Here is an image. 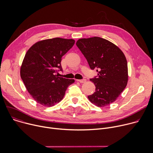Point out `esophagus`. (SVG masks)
Masks as SVG:
<instances>
[{
    "label": "esophagus",
    "instance_id": "1",
    "mask_svg": "<svg viewBox=\"0 0 153 153\" xmlns=\"http://www.w3.org/2000/svg\"><path fill=\"white\" fill-rule=\"evenodd\" d=\"M77 81H78L80 83H84L86 82V79H78L77 80Z\"/></svg>",
    "mask_w": 153,
    "mask_h": 153
}]
</instances>
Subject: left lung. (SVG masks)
I'll return each mask as SVG.
<instances>
[{
  "label": "left lung",
  "instance_id": "1",
  "mask_svg": "<svg viewBox=\"0 0 153 153\" xmlns=\"http://www.w3.org/2000/svg\"><path fill=\"white\" fill-rule=\"evenodd\" d=\"M76 45L97 76L90 79L96 91L88 98L99 107L110 105L125 88L128 65L123 52L114 43L99 37L80 39Z\"/></svg>",
  "mask_w": 153,
  "mask_h": 153
}]
</instances>
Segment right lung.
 Masks as SVG:
<instances>
[{
    "mask_svg": "<svg viewBox=\"0 0 153 153\" xmlns=\"http://www.w3.org/2000/svg\"><path fill=\"white\" fill-rule=\"evenodd\" d=\"M75 40L59 37L39 41L27 52L20 68V77L33 98L45 106L61 101L74 79L58 77L62 71V57Z\"/></svg>",
    "mask_w": 153,
    "mask_h": 153,
    "instance_id": "1",
    "label": "right lung"
}]
</instances>
